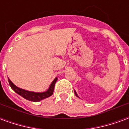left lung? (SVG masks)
Returning <instances> with one entry per match:
<instances>
[{
    "instance_id": "8db88e82",
    "label": "left lung",
    "mask_w": 129,
    "mask_h": 129,
    "mask_svg": "<svg viewBox=\"0 0 129 129\" xmlns=\"http://www.w3.org/2000/svg\"><path fill=\"white\" fill-rule=\"evenodd\" d=\"M75 95H76V96H77V97H79V96H78V95H77V92H76L75 90Z\"/></svg>"
}]
</instances>
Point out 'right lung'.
Returning a JSON list of instances; mask_svg holds the SVG:
<instances>
[{
    "label": "right lung",
    "instance_id": "1",
    "mask_svg": "<svg viewBox=\"0 0 129 129\" xmlns=\"http://www.w3.org/2000/svg\"><path fill=\"white\" fill-rule=\"evenodd\" d=\"M8 81H9V84H10V87L17 94L21 95V97L25 98V100L36 102H39V101L43 100V99H45V98H48V97H50L51 95L53 94L54 85H55V83L57 81V77H56V78L54 79L53 81L52 82V84H50V86L49 87V88L46 91L43 92H35L28 91V90H25L20 88H18L16 86H15L12 81H10V79L9 78H8Z\"/></svg>",
    "mask_w": 129,
    "mask_h": 129
}]
</instances>
